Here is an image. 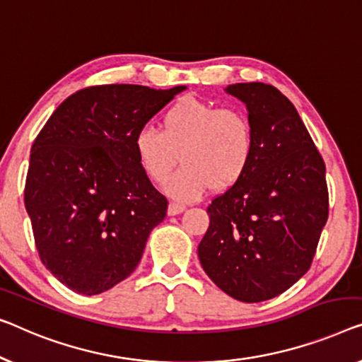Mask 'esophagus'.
I'll return each instance as SVG.
<instances>
[{
    "label": "esophagus",
    "instance_id": "obj_1",
    "mask_svg": "<svg viewBox=\"0 0 362 362\" xmlns=\"http://www.w3.org/2000/svg\"><path fill=\"white\" fill-rule=\"evenodd\" d=\"M185 209H187L185 204L170 202V203H169V209H167V213H169V216H175V214H180L182 211H185Z\"/></svg>",
    "mask_w": 362,
    "mask_h": 362
}]
</instances>
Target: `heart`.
Returning <instances> with one entry per match:
<instances>
[{"mask_svg":"<svg viewBox=\"0 0 362 362\" xmlns=\"http://www.w3.org/2000/svg\"><path fill=\"white\" fill-rule=\"evenodd\" d=\"M134 154L151 180L164 183L177 160L182 169L165 190L177 199H197L214 185H235L252 163L255 134L245 112L218 109L211 102L185 97L163 115V129L139 128L133 139Z\"/></svg>","mask_w":362,"mask_h":362,"instance_id":"heart-1","label":"heart"}]
</instances>
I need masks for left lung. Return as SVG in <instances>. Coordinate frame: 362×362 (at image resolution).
<instances>
[{
    "label": "left lung",
    "mask_w": 362,
    "mask_h": 362,
    "mask_svg": "<svg viewBox=\"0 0 362 362\" xmlns=\"http://www.w3.org/2000/svg\"><path fill=\"white\" fill-rule=\"evenodd\" d=\"M249 110L255 151L245 175L214 197L199 263L230 298H276L310 268L328 219L325 163L296 107L274 86L230 84Z\"/></svg>",
    "instance_id": "1"
}]
</instances>
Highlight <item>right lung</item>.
<instances>
[{
  "label": "right lung",
  "mask_w": 362,
  "mask_h": 362,
  "mask_svg": "<svg viewBox=\"0 0 362 362\" xmlns=\"http://www.w3.org/2000/svg\"><path fill=\"white\" fill-rule=\"evenodd\" d=\"M185 86H89L64 99L30 149L24 203L39 257L74 293L93 296L134 272L167 213L134 154L139 128Z\"/></svg>",
  "instance_id": "obj_1"
}]
</instances>
